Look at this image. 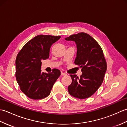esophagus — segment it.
I'll return each instance as SVG.
<instances>
[{
    "label": "esophagus",
    "instance_id": "esophagus-1",
    "mask_svg": "<svg viewBox=\"0 0 127 127\" xmlns=\"http://www.w3.org/2000/svg\"><path fill=\"white\" fill-rule=\"evenodd\" d=\"M61 75H62V76H65V75H66V74L65 73V72H61Z\"/></svg>",
    "mask_w": 127,
    "mask_h": 127
}]
</instances>
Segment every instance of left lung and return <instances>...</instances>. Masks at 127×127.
<instances>
[{
  "instance_id": "1",
  "label": "left lung",
  "mask_w": 127,
  "mask_h": 127,
  "mask_svg": "<svg viewBox=\"0 0 127 127\" xmlns=\"http://www.w3.org/2000/svg\"><path fill=\"white\" fill-rule=\"evenodd\" d=\"M65 39L75 41L77 53L75 64L81 68L80 77L70 75L72 82L68 92L79 99L89 98L95 93L102 84L106 71V62L100 46L90 35L80 33L71 35Z\"/></svg>"
}]
</instances>
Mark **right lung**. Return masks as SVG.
Here are the masks:
<instances>
[{
	"mask_svg": "<svg viewBox=\"0 0 127 127\" xmlns=\"http://www.w3.org/2000/svg\"><path fill=\"white\" fill-rule=\"evenodd\" d=\"M61 36L39 35L27 42L16 59V78L22 92L29 98L44 99L50 94L54 83L61 75L57 69L41 72V61L49 57L50 50Z\"/></svg>",
	"mask_w": 127,
	"mask_h": 127,
	"instance_id": "add662e5",
	"label": "right lung"
}]
</instances>
